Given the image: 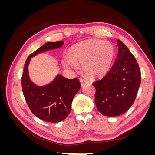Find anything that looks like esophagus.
<instances>
[{
  "label": "esophagus",
  "mask_w": 155,
  "mask_h": 155,
  "mask_svg": "<svg viewBox=\"0 0 155 155\" xmlns=\"http://www.w3.org/2000/svg\"><path fill=\"white\" fill-rule=\"evenodd\" d=\"M79 81H80V83H81V86H83L86 85V84L88 83V81L87 80H85V79H83L82 78H81L80 79H79Z\"/></svg>",
  "instance_id": "esophagus-1"
}]
</instances>
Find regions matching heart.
<instances>
[{"instance_id":"heart-1","label":"heart","mask_w":155,"mask_h":155,"mask_svg":"<svg viewBox=\"0 0 155 155\" xmlns=\"http://www.w3.org/2000/svg\"><path fill=\"white\" fill-rule=\"evenodd\" d=\"M114 54V48L110 42L87 39L73 46L63 65L66 68H73L83 63V71L89 76L100 77L110 70Z\"/></svg>"}]
</instances>
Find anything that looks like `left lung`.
Masks as SVG:
<instances>
[{
    "label": "left lung",
    "mask_w": 155,
    "mask_h": 155,
    "mask_svg": "<svg viewBox=\"0 0 155 155\" xmlns=\"http://www.w3.org/2000/svg\"><path fill=\"white\" fill-rule=\"evenodd\" d=\"M118 58L104 77L92 85L96 88L97 110L107 116L124 114L133 104L141 83V72L137 60L120 40Z\"/></svg>",
    "instance_id": "8db88e82"
}]
</instances>
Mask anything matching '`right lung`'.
I'll return each mask as SVG.
<instances>
[{
  "mask_svg": "<svg viewBox=\"0 0 155 155\" xmlns=\"http://www.w3.org/2000/svg\"><path fill=\"white\" fill-rule=\"evenodd\" d=\"M63 45V41L50 42L31 54L25 62L21 79L23 94L32 113L51 123L63 121L68 116L73 98L80 88V83L78 78L68 79L58 75L48 85L38 87L30 80L28 67L31 58L43 51L58 48Z\"/></svg>",
  "mask_w": 155,
  "mask_h": 155,
  "instance_id": "add662e5",
  "label": "right lung"
}]
</instances>
